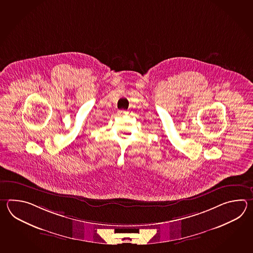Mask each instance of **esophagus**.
<instances>
[{
    "label": "esophagus",
    "mask_w": 253,
    "mask_h": 253,
    "mask_svg": "<svg viewBox=\"0 0 253 253\" xmlns=\"http://www.w3.org/2000/svg\"><path fill=\"white\" fill-rule=\"evenodd\" d=\"M128 113V111H126V110H119V115H120V116H125V115Z\"/></svg>",
    "instance_id": "34e87169"
}]
</instances>
